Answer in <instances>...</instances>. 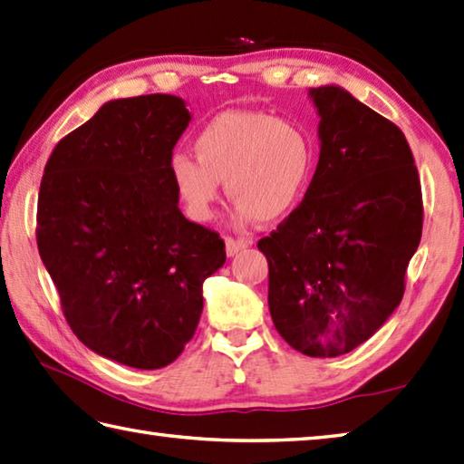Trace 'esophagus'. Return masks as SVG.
I'll return each mask as SVG.
<instances>
[{
  "instance_id": "obj_1",
  "label": "esophagus",
  "mask_w": 464,
  "mask_h": 464,
  "mask_svg": "<svg viewBox=\"0 0 464 464\" xmlns=\"http://www.w3.org/2000/svg\"><path fill=\"white\" fill-rule=\"evenodd\" d=\"M247 247H249V241H245V239H233V237H225V251H227V257L237 256L239 251L247 249Z\"/></svg>"
}]
</instances>
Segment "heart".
Listing matches in <instances>:
<instances>
[{
  "instance_id": "b5f03b06",
  "label": "heart",
  "mask_w": 464,
  "mask_h": 464,
  "mask_svg": "<svg viewBox=\"0 0 464 464\" xmlns=\"http://www.w3.org/2000/svg\"><path fill=\"white\" fill-rule=\"evenodd\" d=\"M195 152H175L169 177L193 221H208L221 183L237 225L277 221L294 213L317 165L312 132L297 121L261 111H227L195 136Z\"/></svg>"
}]
</instances>
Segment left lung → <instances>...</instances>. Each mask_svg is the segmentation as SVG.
<instances>
[{"label":"left lung","mask_w":464,"mask_h":464,"mask_svg":"<svg viewBox=\"0 0 464 464\" xmlns=\"http://www.w3.org/2000/svg\"><path fill=\"white\" fill-rule=\"evenodd\" d=\"M307 96L320 116V160L304 203L257 247L281 338L305 356L335 358L370 340L401 304L422 195L396 124L342 86Z\"/></svg>","instance_id":"left-lung-1"}]
</instances>
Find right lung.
<instances>
[{"mask_svg":"<svg viewBox=\"0 0 464 464\" xmlns=\"http://www.w3.org/2000/svg\"><path fill=\"white\" fill-rule=\"evenodd\" d=\"M170 94L118 98L53 149L38 198V249L72 332L118 364L175 362L225 263L219 235L179 208L169 159L190 122Z\"/></svg>","mask_w":464,"mask_h":464,"instance_id":"1","label":"right lung"}]
</instances>
